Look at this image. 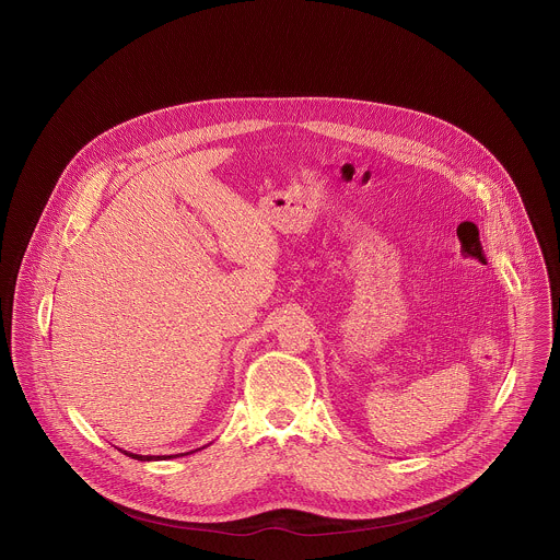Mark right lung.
Returning a JSON list of instances; mask_svg holds the SVG:
<instances>
[{
  "label": "right lung",
  "instance_id": "add662e5",
  "mask_svg": "<svg viewBox=\"0 0 560 560\" xmlns=\"http://www.w3.org/2000/svg\"><path fill=\"white\" fill-rule=\"evenodd\" d=\"M201 450V447H199ZM127 456H131V458H138V460H155V458H168V456H151V454H133V452H127V450H122ZM186 454H190V452H186ZM175 456H179V454H175ZM182 456H184V452H182ZM173 458V456H171Z\"/></svg>",
  "mask_w": 560,
  "mask_h": 560
}]
</instances>
